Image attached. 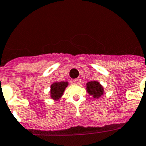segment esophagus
Returning a JSON list of instances; mask_svg holds the SVG:
<instances>
[{"mask_svg":"<svg viewBox=\"0 0 146 146\" xmlns=\"http://www.w3.org/2000/svg\"><path fill=\"white\" fill-rule=\"evenodd\" d=\"M72 84H75V85H79L81 83V79L80 78H76V79H72L71 81Z\"/></svg>","mask_w":146,"mask_h":146,"instance_id":"obj_1","label":"esophagus"}]
</instances>
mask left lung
Listing matches in <instances>:
<instances>
[{
  "instance_id": "obj_1",
  "label": "left lung",
  "mask_w": 146,
  "mask_h": 146,
  "mask_svg": "<svg viewBox=\"0 0 146 146\" xmlns=\"http://www.w3.org/2000/svg\"><path fill=\"white\" fill-rule=\"evenodd\" d=\"M87 91L90 95H93L94 98H99L103 94L102 86L96 81H92L87 83Z\"/></svg>"
}]
</instances>
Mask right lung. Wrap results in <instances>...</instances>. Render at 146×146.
<instances>
[{
	"label": "right lung",
	"instance_id": "add662e5",
	"mask_svg": "<svg viewBox=\"0 0 146 146\" xmlns=\"http://www.w3.org/2000/svg\"><path fill=\"white\" fill-rule=\"evenodd\" d=\"M68 85V82H54L51 86V96L53 99H58L63 95L65 88Z\"/></svg>",
	"mask_w": 146,
	"mask_h": 146
}]
</instances>
